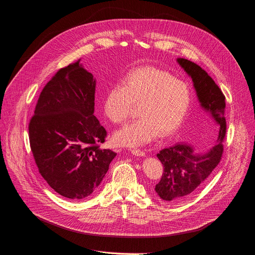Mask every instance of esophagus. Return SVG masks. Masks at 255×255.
I'll use <instances>...</instances> for the list:
<instances>
[{"mask_svg": "<svg viewBox=\"0 0 255 255\" xmlns=\"http://www.w3.org/2000/svg\"><path fill=\"white\" fill-rule=\"evenodd\" d=\"M131 153L135 156H139V157H142V156H145V153L140 150V149H131Z\"/></svg>", "mask_w": 255, "mask_h": 255, "instance_id": "34e87169", "label": "esophagus"}]
</instances>
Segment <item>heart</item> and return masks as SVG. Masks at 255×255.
Listing matches in <instances>:
<instances>
[{
  "label": "heart",
  "instance_id": "b5f03b06",
  "mask_svg": "<svg viewBox=\"0 0 255 255\" xmlns=\"http://www.w3.org/2000/svg\"><path fill=\"white\" fill-rule=\"evenodd\" d=\"M192 101L187 83L175 79L170 73L142 67L129 72L106 93L102 108L108 120L123 124L133 104L138 105L139 119L115 132V144L125 147L142 146L153 141L158 134L168 137L183 123Z\"/></svg>",
  "mask_w": 255,
  "mask_h": 255
}]
</instances>
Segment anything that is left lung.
Listing matches in <instances>:
<instances>
[{"mask_svg":"<svg viewBox=\"0 0 255 255\" xmlns=\"http://www.w3.org/2000/svg\"><path fill=\"white\" fill-rule=\"evenodd\" d=\"M177 62L191 77L201 107L217 124L218 136L214 145L204 153H196L192 146L182 143L157 154L164 171L155 191L161 199L170 203L187 199L209 177L221 160L226 134L225 96L220 88L197 64L183 58H178Z\"/></svg>","mask_w":255,"mask_h":255,"instance_id":"left-lung-1","label":"left lung"}]
</instances>
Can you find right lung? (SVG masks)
I'll use <instances>...</instances> for the list:
<instances>
[{
  "label": "right lung",
  "instance_id": "1",
  "mask_svg": "<svg viewBox=\"0 0 255 255\" xmlns=\"http://www.w3.org/2000/svg\"><path fill=\"white\" fill-rule=\"evenodd\" d=\"M96 79L80 60L46 84L29 124L39 172L60 195L88 197L100 185L117 153L102 149L107 132L94 116Z\"/></svg>",
  "mask_w": 255,
  "mask_h": 255
}]
</instances>
